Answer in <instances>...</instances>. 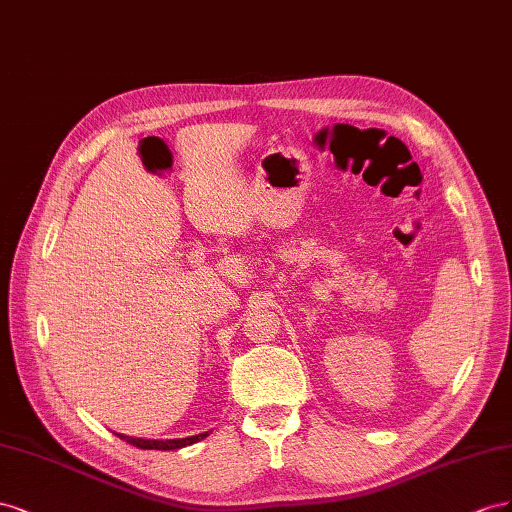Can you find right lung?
Listing matches in <instances>:
<instances>
[{"label": "right lung", "mask_w": 512, "mask_h": 512, "mask_svg": "<svg viewBox=\"0 0 512 512\" xmlns=\"http://www.w3.org/2000/svg\"><path fill=\"white\" fill-rule=\"evenodd\" d=\"M210 433H199V435H191V437H182V440H141V437H128V435H122L118 433L120 440H126L128 444H133L137 448H143V450H178V448H184V446H191L199 440H203V437H208Z\"/></svg>", "instance_id": "1"}]
</instances>
